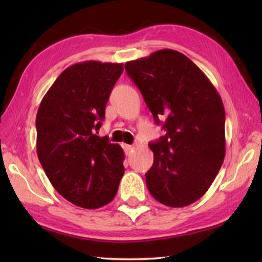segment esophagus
<instances>
[{
	"label": "esophagus",
	"instance_id": "34e87169",
	"mask_svg": "<svg viewBox=\"0 0 262 262\" xmlns=\"http://www.w3.org/2000/svg\"><path fill=\"white\" fill-rule=\"evenodd\" d=\"M123 149H125V152L127 155H130V152L133 151L134 147H133V145H129V144H123Z\"/></svg>",
	"mask_w": 262,
	"mask_h": 262
}]
</instances>
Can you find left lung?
<instances>
[{
    "instance_id": "obj_1",
    "label": "left lung",
    "mask_w": 262,
    "mask_h": 262,
    "mask_svg": "<svg viewBox=\"0 0 262 262\" xmlns=\"http://www.w3.org/2000/svg\"><path fill=\"white\" fill-rule=\"evenodd\" d=\"M156 125L165 135L149 144L154 164L145 173L150 194L180 208L203 196L225 155L223 101L209 79L183 53L161 50L126 62Z\"/></svg>"
}]
</instances>
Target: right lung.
<instances>
[{"instance_id": "1", "label": "right lung", "mask_w": 262, "mask_h": 262, "mask_svg": "<svg viewBox=\"0 0 262 262\" xmlns=\"http://www.w3.org/2000/svg\"><path fill=\"white\" fill-rule=\"evenodd\" d=\"M122 72V63L110 62L70 66L39 106L38 158L53 187L75 206L97 209L107 205L125 173L120 145L97 135Z\"/></svg>"}]
</instances>
